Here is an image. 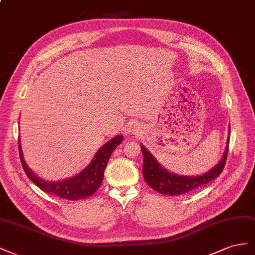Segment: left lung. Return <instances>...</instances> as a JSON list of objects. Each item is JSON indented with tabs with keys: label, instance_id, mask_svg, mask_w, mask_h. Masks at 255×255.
I'll use <instances>...</instances> for the list:
<instances>
[{
	"label": "left lung",
	"instance_id": "8db88e82",
	"mask_svg": "<svg viewBox=\"0 0 255 255\" xmlns=\"http://www.w3.org/2000/svg\"><path fill=\"white\" fill-rule=\"evenodd\" d=\"M141 149L144 160L143 176L146 184L159 193L166 195H179L201 188L221 174L228 158L229 140L219 163L215 165L212 170L199 176H184L171 173L157 161L147 148H145L144 145H141Z\"/></svg>",
	"mask_w": 255,
	"mask_h": 255
}]
</instances>
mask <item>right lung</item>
Returning <instances> with one entry per match:
<instances>
[{
  "label": "right lung",
  "mask_w": 255,
  "mask_h": 255,
  "mask_svg": "<svg viewBox=\"0 0 255 255\" xmlns=\"http://www.w3.org/2000/svg\"><path fill=\"white\" fill-rule=\"evenodd\" d=\"M122 141L123 135H116L110 141H108L103 147H100V149H98L95 157L93 158L92 162L83 171L77 174L74 177L59 181H48L36 176V174L32 172V170L28 168L24 161L20 137L18 140V144L21 164H22V168L26 174V176L36 186L39 187L42 191L52 194L54 196H59V198L65 200L78 201L85 199L87 196H91L97 191V189L100 187L101 183H103L104 174L109 159H110L113 150L116 148V146H119Z\"/></svg>",
  "instance_id": "1"
}]
</instances>
